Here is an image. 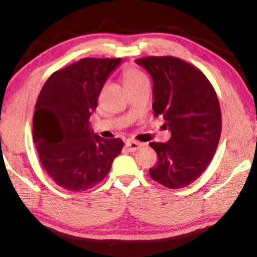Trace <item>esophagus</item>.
Here are the masks:
<instances>
[{
    "mask_svg": "<svg viewBox=\"0 0 257 257\" xmlns=\"http://www.w3.org/2000/svg\"><path fill=\"white\" fill-rule=\"evenodd\" d=\"M141 147H142L141 143L135 142V141H131V140L125 142V148L128 149L129 152H136V150H139L140 148H141Z\"/></svg>",
    "mask_w": 257,
    "mask_h": 257,
    "instance_id": "1",
    "label": "esophagus"
}]
</instances>
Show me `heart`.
Instances as JSON below:
<instances>
[{"label":"heart","mask_w":257,"mask_h":257,"mask_svg":"<svg viewBox=\"0 0 257 257\" xmlns=\"http://www.w3.org/2000/svg\"><path fill=\"white\" fill-rule=\"evenodd\" d=\"M122 77L125 88L128 89V90L132 88L138 87L140 84L145 83V82H148V77H147L141 70L135 69V68H128V69H125L123 71Z\"/></svg>","instance_id":"obj_1"}]
</instances>
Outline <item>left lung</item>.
I'll return each mask as SVG.
<instances>
[{
	"label": "left lung",
	"instance_id": "obj_1",
	"mask_svg": "<svg viewBox=\"0 0 257 257\" xmlns=\"http://www.w3.org/2000/svg\"><path fill=\"white\" fill-rule=\"evenodd\" d=\"M153 78V110L169 128L168 142H152L157 163L152 179L170 189L189 186L213 160L221 136V109L213 85L202 71L173 56L135 61Z\"/></svg>",
	"mask_w": 257,
	"mask_h": 257
}]
</instances>
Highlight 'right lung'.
Instances as JSON below:
<instances>
[{
    "label": "right lung",
    "mask_w": 257,
    "mask_h": 257,
    "mask_svg": "<svg viewBox=\"0 0 257 257\" xmlns=\"http://www.w3.org/2000/svg\"><path fill=\"white\" fill-rule=\"evenodd\" d=\"M119 63L121 59L85 57L55 71L41 89L34 143L44 170L63 189L95 187L121 153L122 140L102 139L89 124L105 80Z\"/></svg>",
    "instance_id": "obj_1"
}]
</instances>
